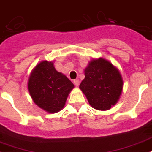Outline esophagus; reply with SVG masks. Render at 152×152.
Here are the masks:
<instances>
[{
	"instance_id": "34e87169",
	"label": "esophagus",
	"mask_w": 152,
	"mask_h": 152,
	"mask_svg": "<svg viewBox=\"0 0 152 152\" xmlns=\"http://www.w3.org/2000/svg\"><path fill=\"white\" fill-rule=\"evenodd\" d=\"M73 82H74V85H75L76 87H77L79 85H80V81H79L78 79H75V80H74Z\"/></svg>"
}]
</instances>
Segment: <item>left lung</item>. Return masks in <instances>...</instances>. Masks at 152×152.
<instances>
[{
    "label": "left lung",
    "instance_id": "left-lung-1",
    "mask_svg": "<svg viewBox=\"0 0 152 152\" xmlns=\"http://www.w3.org/2000/svg\"><path fill=\"white\" fill-rule=\"evenodd\" d=\"M79 88L94 109L107 111L118 102L123 89L119 70L104 58L92 59L85 69Z\"/></svg>",
    "mask_w": 152,
    "mask_h": 152
}]
</instances>
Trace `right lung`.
Returning a JSON list of instances; mask_svg holds the SVG:
<instances>
[{
    "label": "right lung",
    "instance_id": "add662e5",
    "mask_svg": "<svg viewBox=\"0 0 152 152\" xmlns=\"http://www.w3.org/2000/svg\"><path fill=\"white\" fill-rule=\"evenodd\" d=\"M73 83L58 72L53 61H42L31 72L28 88L33 102L48 113H57L64 107Z\"/></svg>",
    "mask_w": 152,
    "mask_h": 152
}]
</instances>
